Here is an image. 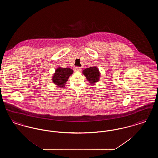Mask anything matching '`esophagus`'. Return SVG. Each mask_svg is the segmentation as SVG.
Wrapping results in <instances>:
<instances>
[{"label":"esophagus","mask_w":158,"mask_h":158,"mask_svg":"<svg viewBox=\"0 0 158 158\" xmlns=\"http://www.w3.org/2000/svg\"><path fill=\"white\" fill-rule=\"evenodd\" d=\"M75 71H81L82 69H81V68H80V67H75Z\"/></svg>","instance_id":"esophagus-1"}]
</instances>
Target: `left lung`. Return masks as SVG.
<instances>
[{
	"instance_id": "8db88e82",
	"label": "left lung",
	"mask_w": 158,
	"mask_h": 158,
	"mask_svg": "<svg viewBox=\"0 0 158 158\" xmlns=\"http://www.w3.org/2000/svg\"><path fill=\"white\" fill-rule=\"evenodd\" d=\"M83 73L91 84L97 82L99 79L100 73L99 72V70L97 67H91L85 69L84 70H83Z\"/></svg>"
}]
</instances>
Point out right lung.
Returning a JSON list of instances; mask_svg holds the SVG:
<instances>
[{
  "label": "right lung",
  "mask_w": 158,
  "mask_h": 158,
  "mask_svg": "<svg viewBox=\"0 0 158 158\" xmlns=\"http://www.w3.org/2000/svg\"><path fill=\"white\" fill-rule=\"evenodd\" d=\"M73 72V70L70 68H57L53 75V82L60 87H64L69 76L71 75Z\"/></svg>",
  "instance_id": "add662e5"
}]
</instances>
